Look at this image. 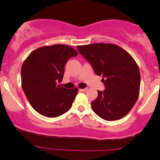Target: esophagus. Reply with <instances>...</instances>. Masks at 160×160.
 <instances>
[{
  "label": "esophagus",
  "instance_id": "34e87169",
  "mask_svg": "<svg viewBox=\"0 0 160 160\" xmlns=\"http://www.w3.org/2000/svg\"><path fill=\"white\" fill-rule=\"evenodd\" d=\"M80 92H85L87 90V88H84V89H80L79 90Z\"/></svg>",
  "mask_w": 160,
  "mask_h": 160
}]
</instances>
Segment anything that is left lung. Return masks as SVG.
<instances>
[{
    "mask_svg": "<svg viewBox=\"0 0 160 160\" xmlns=\"http://www.w3.org/2000/svg\"><path fill=\"white\" fill-rule=\"evenodd\" d=\"M79 52L102 76L104 91L91 102L92 110L107 121L118 120L131 111L139 95L140 72L135 59L120 46L110 43L78 46Z\"/></svg>",
    "mask_w": 160,
    "mask_h": 160,
    "instance_id": "1",
    "label": "left lung"
}]
</instances>
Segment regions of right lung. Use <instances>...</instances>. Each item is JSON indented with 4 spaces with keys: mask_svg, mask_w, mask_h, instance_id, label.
<instances>
[{
    "mask_svg": "<svg viewBox=\"0 0 160 160\" xmlns=\"http://www.w3.org/2000/svg\"><path fill=\"white\" fill-rule=\"evenodd\" d=\"M77 52L67 45L40 47L28 55L21 70L22 87L32 107L48 118L62 115L70 109L78 88L66 89L62 80L67 60Z\"/></svg>",
    "mask_w": 160,
    "mask_h": 160,
    "instance_id": "1",
    "label": "right lung"
}]
</instances>
